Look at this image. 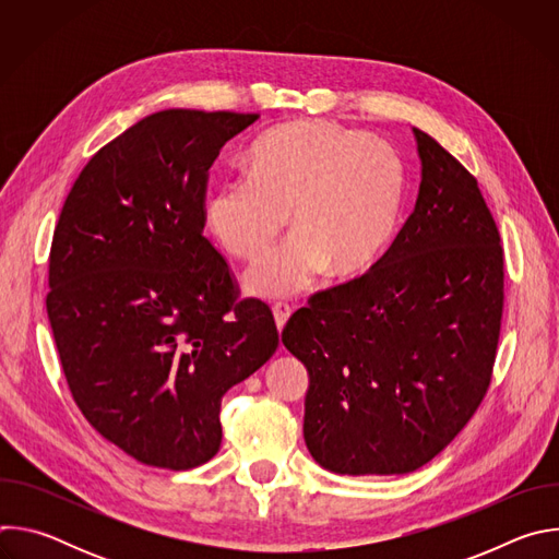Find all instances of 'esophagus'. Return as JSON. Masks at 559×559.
Segmentation results:
<instances>
[{
	"label": "esophagus",
	"instance_id": "34e87169",
	"mask_svg": "<svg viewBox=\"0 0 559 559\" xmlns=\"http://www.w3.org/2000/svg\"><path fill=\"white\" fill-rule=\"evenodd\" d=\"M272 311H274V321H276L278 332H283V328L287 325L289 316H292V307H289V305H285V302H276V305L272 307Z\"/></svg>",
	"mask_w": 559,
	"mask_h": 559
}]
</instances>
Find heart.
<instances>
[{
    "label": "heart",
    "instance_id": "1",
    "mask_svg": "<svg viewBox=\"0 0 559 559\" xmlns=\"http://www.w3.org/2000/svg\"><path fill=\"white\" fill-rule=\"evenodd\" d=\"M248 168L212 190L205 225L229 254L257 259L292 212L296 234L246 272V289L261 298L296 296L328 270L341 278L362 274L389 243L403 207L401 156L332 121L267 130L250 147Z\"/></svg>",
    "mask_w": 559,
    "mask_h": 559
}]
</instances>
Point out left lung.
Returning a JSON list of instances; mask_svg holds the SVG:
<instances>
[{
	"label": "left lung",
	"instance_id": "8db88e82",
	"mask_svg": "<svg viewBox=\"0 0 559 559\" xmlns=\"http://www.w3.org/2000/svg\"><path fill=\"white\" fill-rule=\"evenodd\" d=\"M423 181L376 265L316 292L283 345L307 367L302 436L341 475H401L433 460L491 384L504 250L477 179L414 128Z\"/></svg>",
	"mask_w": 559,
	"mask_h": 559
}]
</instances>
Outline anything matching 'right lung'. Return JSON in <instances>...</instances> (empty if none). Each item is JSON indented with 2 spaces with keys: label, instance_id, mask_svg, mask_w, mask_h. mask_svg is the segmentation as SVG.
Wrapping results in <instances>:
<instances>
[{
  "label": "right lung",
  "instance_id": "add662e5",
  "mask_svg": "<svg viewBox=\"0 0 559 559\" xmlns=\"http://www.w3.org/2000/svg\"><path fill=\"white\" fill-rule=\"evenodd\" d=\"M259 115L162 110L104 145L61 207L46 311L86 420L134 460L194 468L221 447V397L278 347L203 236L221 147Z\"/></svg>",
  "mask_w": 559,
  "mask_h": 559
}]
</instances>
